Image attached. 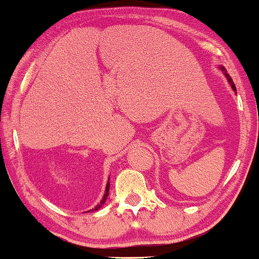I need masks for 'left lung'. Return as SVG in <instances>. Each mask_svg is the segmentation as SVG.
<instances>
[{
	"mask_svg": "<svg viewBox=\"0 0 259 259\" xmlns=\"http://www.w3.org/2000/svg\"><path fill=\"white\" fill-rule=\"evenodd\" d=\"M222 70H223V72H224V74H225V76H227V78H228V81H229V82H230V85H231V88H233V90H234L235 92H236V88H235V84H234L233 79H231V78H230V75H229V74H227V72H225V69H224V68H223V67H222Z\"/></svg>",
	"mask_w": 259,
	"mask_h": 259,
	"instance_id": "obj_1",
	"label": "left lung"
}]
</instances>
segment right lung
Returning a JSON list of instances; mask_svg holds the SVG:
<instances>
[{
    "instance_id": "right-lung-1",
    "label": "right lung",
    "mask_w": 259,
    "mask_h": 259,
    "mask_svg": "<svg viewBox=\"0 0 259 259\" xmlns=\"http://www.w3.org/2000/svg\"><path fill=\"white\" fill-rule=\"evenodd\" d=\"M108 191H109V183H108V184H107V186H106V192H105V196H103V198H102V200H101V202H100V204H97V206H96V207H95V210H97V209H99V208H100L101 206H102V204H103V203H105V201H106L107 196H108ZM92 210H94V209H92Z\"/></svg>"
}]
</instances>
